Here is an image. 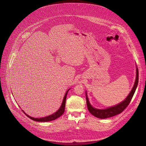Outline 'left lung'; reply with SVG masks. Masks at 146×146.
Segmentation results:
<instances>
[{
  "label": "left lung",
  "instance_id": "left-lung-1",
  "mask_svg": "<svg viewBox=\"0 0 146 146\" xmlns=\"http://www.w3.org/2000/svg\"><path fill=\"white\" fill-rule=\"evenodd\" d=\"M138 81H139V71L138 69L136 67V80L135 81L134 86L131 91L129 95L127 96V97L125 98L124 100L121 102V103H118V105H116L114 106H111L110 108H108L107 109H98L96 108H94L90 103L89 99L87 96V91L86 92V100H87V105L88 109L90 111V113L92 114L94 116L101 118H107L109 117H113L114 115H116L118 114H120L122 113L124 109L128 106L135 92L136 91V89L138 85Z\"/></svg>",
  "mask_w": 146,
  "mask_h": 146
}]
</instances>
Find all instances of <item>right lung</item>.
<instances>
[{
    "instance_id": "obj_1",
    "label": "right lung",
    "mask_w": 146,
    "mask_h": 146,
    "mask_svg": "<svg viewBox=\"0 0 146 146\" xmlns=\"http://www.w3.org/2000/svg\"><path fill=\"white\" fill-rule=\"evenodd\" d=\"M70 90L69 89L65 93V95L64 96V99H63V101H62V103L61 104V106L59 108V109L54 113H53L52 114L50 115H48V116H47V117H43V118H34V117H32L29 115H28L27 114H26L23 110L22 111L24 113V114L28 117H29V118H31V119L33 120V121H38V122H48V121H53L58 118H59V117H60L62 114H64V111H65V104H66V96H67V94H68V91Z\"/></svg>"
}]
</instances>
